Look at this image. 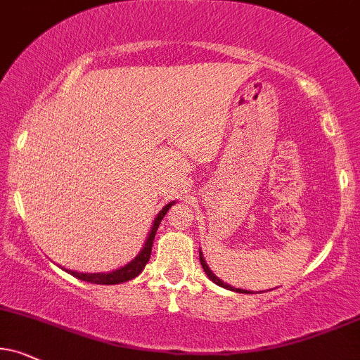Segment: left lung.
<instances>
[{
	"label": "left lung",
	"mask_w": 360,
	"mask_h": 360,
	"mask_svg": "<svg viewBox=\"0 0 360 360\" xmlns=\"http://www.w3.org/2000/svg\"><path fill=\"white\" fill-rule=\"evenodd\" d=\"M200 264H202V267H203V270H205V274H207V277L210 278L212 282L214 283H217V285H220V287H224V288H229V290H233V292H240V294H250V292H247V290H242V288H233V287H230L229 283H224L220 281L219 277H217V275L212 272L210 269H208V265L205 264V260H203V257H202V252H200Z\"/></svg>",
	"instance_id": "8db88e82"
}]
</instances>
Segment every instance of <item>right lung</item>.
I'll use <instances>...</instances> for the list:
<instances>
[{"mask_svg": "<svg viewBox=\"0 0 360 360\" xmlns=\"http://www.w3.org/2000/svg\"><path fill=\"white\" fill-rule=\"evenodd\" d=\"M172 205H173V202L168 203V205H165V208L160 212L158 217L153 221L152 232H150L148 238H146V242H145L143 248H141V252L130 262V264H127L125 267L113 270V272H110V274H79V272H73V270H72V272H70V270H66V272H70L73 275V277L79 278V281L91 282V283H101V285H113V283H122V282H127V281H131V278H135L136 275L141 274V270L145 269V265L148 264L150 255H152L155 233H157L160 221H162V219L165 217L167 212L170 210Z\"/></svg>", "mask_w": 360, "mask_h": 360, "instance_id": "obj_1", "label": "right lung"}]
</instances>
